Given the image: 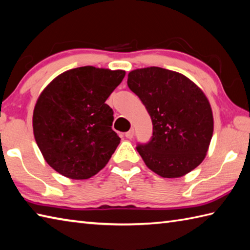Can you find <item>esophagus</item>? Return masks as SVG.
I'll use <instances>...</instances> for the list:
<instances>
[{
  "label": "esophagus",
  "instance_id": "1",
  "mask_svg": "<svg viewBox=\"0 0 250 250\" xmlns=\"http://www.w3.org/2000/svg\"><path fill=\"white\" fill-rule=\"evenodd\" d=\"M133 136H134V130H133V129L129 130V131L125 133V138H126V139H132V138H133Z\"/></svg>",
  "mask_w": 250,
  "mask_h": 250
}]
</instances>
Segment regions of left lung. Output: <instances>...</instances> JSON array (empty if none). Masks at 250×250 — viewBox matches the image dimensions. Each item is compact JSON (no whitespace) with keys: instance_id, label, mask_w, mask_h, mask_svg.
Returning a JSON list of instances; mask_svg holds the SVG:
<instances>
[{"instance_id":"obj_1","label":"left lung","mask_w":250,"mask_h":250,"mask_svg":"<svg viewBox=\"0 0 250 250\" xmlns=\"http://www.w3.org/2000/svg\"><path fill=\"white\" fill-rule=\"evenodd\" d=\"M128 86L153 122V136L138 145L145 165L163 178H180L202 164L213 133L205 93L182 73L160 67L129 72Z\"/></svg>"}]
</instances>
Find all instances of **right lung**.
<instances>
[{
  "label": "right lung",
  "instance_id": "1",
  "mask_svg": "<svg viewBox=\"0 0 250 250\" xmlns=\"http://www.w3.org/2000/svg\"><path fill=\"white\" fill-rule=\"evenodd\" d=\"M125 70L84 66L57 76L42 91L32 117L33 134L51 167L73 180L95 175L120 143L106 104Z\"/></svg>",
  "mask_w": 250,
  "mask_h": 250
}]
</instances>
